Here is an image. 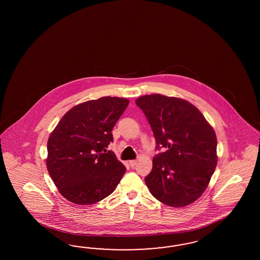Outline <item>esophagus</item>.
Masks as SVG:
<instances>
[{
	"label": "esophagus",
	"mask_w": 260,
	"mask_h": 260,
	"mask_svg": "<svg viewBox=\"0 0 260 260\" xmlns=\"http://www.w3.org/2000/svg\"><path fill=\"white\" fill-rule=\"evenodd\" d=\"M128 163H129V166H131L132 168H134L135 166L137 165V161H136V160H131Z\"/></svg>",
	"instance_id": "esophagus-1"
}]
</instances>
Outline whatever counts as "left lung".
Segmentation results:
<instances>
[{
	"instance_id": "obj_1",
	"label": "left lung",
	"mask_w": 260,
	"mask_h": 260,
	"mask_svg": "<svg viewBox=\"0 0 260 260\" xmlns=\"http://www.w3.org/2000/svg\"><path fill=\"white\" fill-rule=\"evenodd\" d=\"M150 123L156 150L145 182L150 193L171 207L197 201L207 189L217 164L213 126L192 104L177 97L144 95L136 99Z\"/></svg>"
}]
</instances>
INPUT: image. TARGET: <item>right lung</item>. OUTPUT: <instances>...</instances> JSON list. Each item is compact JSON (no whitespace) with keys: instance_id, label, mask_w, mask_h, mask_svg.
I'll return each mask as SVG.
<instances>
[{"instance_id":"add662e5","label":"right lung","mask_w":260,"mask_h":260,"mask_svg":"<svg viewBox=\"0 0 260 260\" xmlns=\"http://www.w3.org/2000/svg\"><path fill=\"white\" fill-rule=\"evenodd\" d=\"M128 103L110 96L81 103L63 115L49 135L47 171L59 192L73 204L101 201L126 173L125 166L107 148Z\"/></svg>"}]
</instances>
